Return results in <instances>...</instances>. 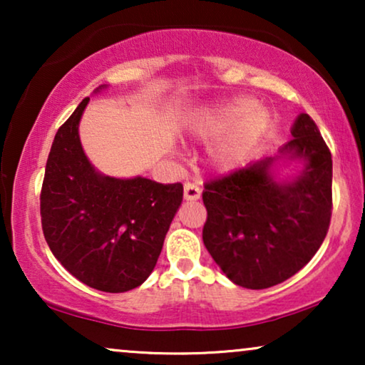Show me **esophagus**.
<instances>
[{
    "mask_svg": "<svg viewBox=\"0 0 365 365\" xmlns=\"http://www.w3.org/2000/svg\"><path fill=\"white\" fill-rule=\"evenodd\" d=\"M201 197V187L194 182L184 184V199L186 201H197Z\"/></svg>",
    "mask_w": 365,
    "mask_h": 365,
    "instance_id": "obj_1",
    "label": "esophagus"
}]
</instances>
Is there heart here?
Segmentation results:
<instances>
[{
	"instance_id": "heart-1",
	"label": "heart",
	"mask_w": 365,
	"mask_h": 365,
	"mask_svg": "<svg viewBox=\"0 0 365 365\" xmlns=\"http://www.w3.org/2000/svg\"><path fill=\"white\" fill-rule=\"evenodd\" d=\"M271 114L262 104L249 98L222 99L197 111L187 123V134L197 141H212L209 163L227 173L246 161L266 134Z\"/></svg>"
}]
</instances>
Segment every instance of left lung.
<instances>
[{
    "mask_svg": "<svg viewBox=\"0 0 365 365\" xmlns=\"http://www.w3.org/2000/svg\"><path fill=\"white\" fill-rule=\"evenodd\" d=\"M277 154L207 182L204 246L229 281L267 289L292 277L326 237L332 211V156L309 114ZM291 167V175L283 173Z\"/></svg>",
    "mask_w": 365,
    "mask_h": 365,
    "instance_id": "obj_1",
    "label": "left lung"
}]
</instances>
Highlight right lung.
Segmentation results:
<instances>
[{
    "instance_id": "1",
    "label": "right lung",
    "mask_w": 365,
    "mask_h": 365,
    "mask_svg": "<svg viewBox=\"0 0 365 365\" xmlns=\"http://www.w3.org/2000/svg\"><path fill=\"white\" fill-rule=\"evenodd\" d=\"M88 103L83 99L54 136L41 189L43 232L53 256L78 281L126 292L154 271L182 202V184L99 173L79 138Z\"/></svg>"
}]
</instances>
